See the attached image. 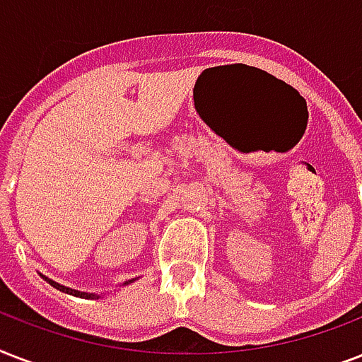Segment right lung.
<instances>
[{
  "label": "right lung",
  "instance_id": "add662e5",
  "mask_svg": "<svg viewBox=\"0 0 362 362\" xmlns=\"http://www.w3.org/2000/svg\"><path fill=\"white\" fill-rule=\"evenodd\" d=\"M41 276H42V280H47L48 284H50V286H52V287H56L58 291L67 293V295H73V297H81V298H99V297H103V295H107V293H103V295H98V293H86V291H78V289H71V287L62 286V284H58V281L50 280L48 276H45V274H41ZM135 280H136V278H133V280L124 281V286H129V284H133V281H135Z\"/></svg>",
  "mask_w": 362,
  "mask_h": 362
}]
</instances>
